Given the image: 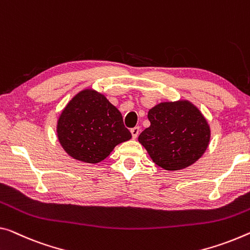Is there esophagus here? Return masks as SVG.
<instances>
[{"label": "esophagus", "mask_w": 250, "mask_h": 250, "mask_svg": "<svg viewBox=\"0 0 250 250\" xmlns=\"http://www.w3.org/2000/svg\"><path fill=\"white\" fill-rule=\"evenodd\" d=\"M130 133H132V137L133 138H136L138 136V134H140V127H134L130 129Z\"/></svg>", "instance_id": "esophagus-1"}]
</instances>
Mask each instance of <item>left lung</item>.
I'll list each match as a JSON object with an SVG mask.
<instances>
[{"instance_id":"8db88e82","label":"left lung","mask_w":250,"mask_h":250,"mask_svg":"<svg viewBox=\"0 0 250 250\" xmlns=\"http://www.w3.org/2000/svg\"><path fill=\"white\" fill-rule=\"evenodd\" d=\"M147 117L151 126L140 134L138 141L164 170L189 167L208 147V123L189 102L161 103L149 109Z\"/></svg>"}]
</instances>
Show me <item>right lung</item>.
<instances>
[{"label": "right lung", "mask_w": 250, "mask_h": 250, "mask_svg": "<svg viewBox=\"0 0 250 250\" xmlns=\"http://www.w3.org/2000/svg\"><path fill=\"white\" fill-rule=\"evenodd\" d=\"M57 133L69 155L86 163H98L117 144L132 137L123 116L105 96L87 89L80 91L61 113Z\"/></svg>", "instance_id": "add662e5"}]
</instances>
